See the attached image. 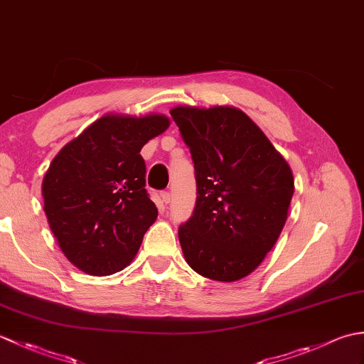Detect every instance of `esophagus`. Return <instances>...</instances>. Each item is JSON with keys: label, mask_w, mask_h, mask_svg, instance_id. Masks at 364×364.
<instances>
[{"label": "esophagus", "mask_w": 364, "mask_h": 364, "mask_svg": "<svg viewBox=\"0 0 364 364\" xmlns=\"http://www.w3.org/2000/svg\"><path fill=\"white\" fill-rule=\"evenodd\" d=\"M161 198H162V203L168 205V203H170V198H172V196H170L168 191H164V192H161Z\"/></svg>", "instance_id": "1"}]
</instances>
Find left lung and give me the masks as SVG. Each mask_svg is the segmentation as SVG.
Masks as SVG:
<instances>
[{
	"mask_svg": "<svg viewBox=\"0 0 364 364\" xmlns=\"http://www.w3.org/2000/svg\"><path fill=\"white\" fill-rule=\"evenodd\" d=\"M196 170L197 200L178 237L188 264L215 282L247 277L272 250L288 218V162L247 115L228 106L170 111Z\"/></svg>",
	"mask_w": 364,
	"mask_h": 364,
	"instance_id": "1",
	"label": "left lung"
}]
</instances>
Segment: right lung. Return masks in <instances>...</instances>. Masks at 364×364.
I'll use <instances>...</instances> for the list:
<instances>
[{
  "label": "right lung",
  "mask_w": 364,
  "mask_h": 364,
  "mask_svg": "<svg viewBox=\"0 0 364 364\" xmlns=\"http://www.w3.org/2000/svg\"><path fill=\"white\" fill-rule=\"evenodd\" d=\"M164 115H105L68 142L42 183L43 210L60 250L90 275L125 269L158 218L141 149L168 128Z\"/></svg>",
  "instance_id": "obj_1"
}]
</instances>
